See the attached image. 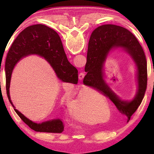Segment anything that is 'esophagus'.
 <instances>
[{
	"label": "esophagus",
	"mask_w": 154,
	"mask_h": 154,
	"mask_svg": "<svg viewBox=\"0 0 154 154\" xmlns=\"http://www.w3.org/2000/svg\"><path fill=\"white\" fill-rule=\"evenodd\" d=\"M85 74L84 73H80L79 75V79L80 80H82L85 77Z\"/></svg>",
	"instance_id": "esophagus-1"
}]
</instances>
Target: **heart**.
Listing matches in <instances>:
<instances>
[{
    "mask_svg": "<svg viewBox=\"0 0 154 154\" xmlns=\"http://www.w3.org/2000/svg\"><path fill=\"white\" fill-rule=\"evenodd\" d=\"M62 99L67 105H70L71 92L69 90L67 91ZM106 104L105 99L99 93L86 87L80 91L77 98L72 104L71 111L77 119L87 122H93L95 120L93 114L95 113L97 115L100 116L105 115V112L103 109L108 110ZM102 120L103 119H99L97 120L101 122Z\"/></svg>",
    "mask_w": 154,
    "mask_h": 154,
    "instance_id": "b5f03b06",
    "label": "heart"
}]
</instances>
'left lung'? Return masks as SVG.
<instances>
[{
    "label": "left lung",
    "instance_id": "8db88e82",
    "mask_svg": "<svg viewBox=\"0 0 154 154\" xmlns=\"http://www.w3.org/2000/svg\"><path fill=\"white\" fill-rule=\"evenodd\" d=\"M121 48L126 51L135 61L137 67L138 91L132 101L120 100L110 89L103 79V64L107 55L112 48ZM87 55V63L83 83L100 91L107 97L128 120L138 109L144 97L147 88V60L134 35L123 27L113 24L100 26L94 30L90 37Z\"/></svg>",
    "mask_w": 154,
    "mask_h": 154
}]
</instances>
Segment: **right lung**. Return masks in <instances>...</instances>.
<instances>
[{"mask_svg": "<svg viewBox=\"0 0 154 154\" xmlns=\"http://www.w3.org/2000/svg\"><path fill=\"white\" fill-rule=\"evenodd\" d=\"M37 54L44 57L53 67L59 79L63 82L77 84L78 71L69 62L59 35L53 29L43 24L32 25L22 31L13 42L8 52L5 62L6 89L10 103V83L12 70L22 57ZM20 118L34 131L61 133L64 130L63 122L54 119L37 124L30 120L15 109Z\"/></svg>", "mask_w": 154, "mask_h": 154, "instance_id": "obj_1", "label": "right lung"}]
</instances>
